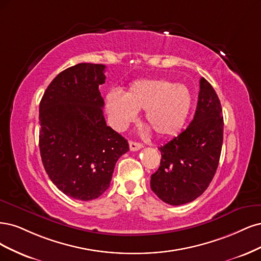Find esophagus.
<instances>
[{
	"mask_svg": "<svg viewBox=\"0 0 261 261\" xmlns=\"http://www.w3.org/2000/svg\"><path fill=\"white\" fill-rule=\"evenodd\" d=\"M129 146H130V149L133 150V152H136V150H139L143 147V145L141 144V143H137L134 141H130L129 142Z\"/></svg>",
	"mask_w": 261,
	"mask_h": 261,
	"instance_id": "34e87169",
	"label": "esophagus"
}]
</instances>
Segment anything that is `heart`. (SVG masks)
<instances>
[{"label":"heart","instance_id":"heart-1","mask_svg":"<svg viewBox=\"0 0 261 261\" xmlns=\"http://www.w3.org/2000/svg\"><path fill=\"white\" fill-rule=\"evenodd\" d=\"M192 104L188 88L164 79L134 82L127 93L118 90L106 95V108L116 129H124L144 111L145 122L159 137L178 133L186 122Z\"/></svg>","mask_w":261,"mask_h":261}]
</instances>
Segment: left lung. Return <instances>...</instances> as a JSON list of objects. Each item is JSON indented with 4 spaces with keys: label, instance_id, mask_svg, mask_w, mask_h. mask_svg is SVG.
Listing matches in <instances>:
<instances>
[{
    "label": "left lung",
    "instance_id": "obj_1",
    "mask_svg": "<svg viewBox=\"0 0 261 261\" xmlns=\"http://www.w3.org/2000/svg\"><path fill=\"white\" fill-rule=\"evenodd\" d=\"M223 142L219 97L210 83L199 80L198 102L189 127L158 149L162 159L150 176V188L165 203L179 206L200 196L217 171Z\"/></svg>",
    "mask_w": 261,
    "mask_h": 261
}]
</instances>
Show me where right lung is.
Masks as SVG:
<instances>
[{
  "mask_svg": "<svg viewBox=\"0 0 261 261\" xmlns=\"http://www.w3.org/2000/svg\"><path fill=\"white\" fill-rule=\"evenodd\" d=\"M106 67L81 63L58 73L40 102L39 146L48 178L79 200L108 189L128 141L106 124L99 86Z\"/></svg>",
  "mask_w": 261,
  "mask_h": 261,
  "instance_id": "obj_1",
  "label": "right lung"
}]
</instances>
